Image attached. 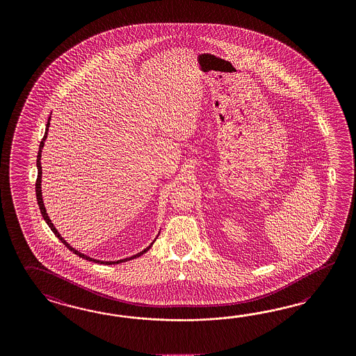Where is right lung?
Listing matches in <instances>:
<instances>
[{
    "label": "right lung",
    "mask_w": 356,
    "mask_h": 356,
    "mask_svg": "<svg viewBox=\"0 0 356 356\" xmlns=\"http://www.w3.org/2000/svg\"><path fill=\"white\" fill-rule=\"evenodd\" d=\"M49 124H51V117L48 118V122H47V129H45V135H44V138H42V140L40 143V147H39V153H38V160H36V166H38V179H36V199H38V204H39V208H40L41 216H42V218L45 220V222L48 224V226L51 227V232L54 233V235L61 241L62 243L65 244L70 251H72L74 254H78L79 257L81 259H86V260H90V261H93V263H99V264H105V265H112V264H121V263H124V261H129V260H132V259H136V257H139V256H142L143 254H145L151 247H152L153 243H154V241H153L152 243L149 244L147 248H144L143 251H140L139 254H134L131 257H126V259H122V260H117V261H102V260H96V259H92L90 256H87V254H81L79 252L78 250H75L74 247H72L70 244L67 243L63 238L61 236V234L58 233V230L54 227V225L51 224V218H49V216L47 213V209H45V207H44V202H42V193H41V151H42V147H44V142H45V139H47V136H48V130H49Z\"/></svg>",
    "instance_id": "1"
}]
</instances>
